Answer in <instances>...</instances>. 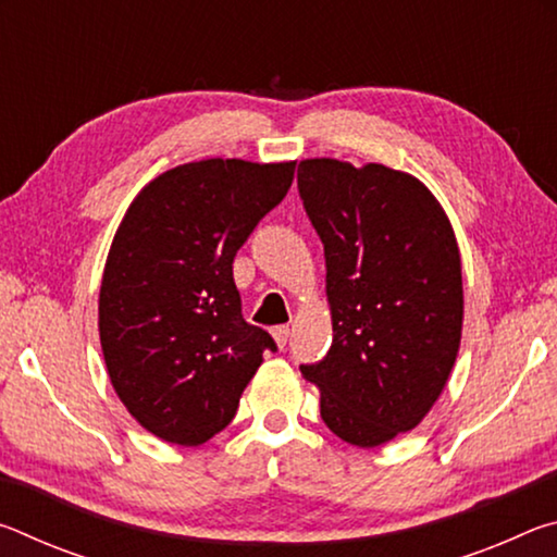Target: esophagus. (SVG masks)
I'll return each mask as SVG.
<instances>
[{"label":"esophagus","instance_id":"1","mask_svg":"<svg viewBox=\"0 0 557 557\" xmlns=\"http://www.w3.org/2000/svg\"><path fill=\"white\" fill-rule=\"evenodd\" d=\"M272 336H275V342L280 348L287 346V338H289V326L282 324V326H275L272 329Z\"/></svg>","mask_w":557,"mask_h":557}]
</instances>
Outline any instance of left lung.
<instances>
[{"label": "left lung", "mask_w": 557, "mask_h": 557, "mask_svg": "<svg viewBox=\"0 0 557 557\" xmlns=\"http://www.w3.org/2000/svg\"><path fill=\"white\" fill-rule=\"evenodd\" d=\"M297 188L326 258L332 348L299 371L322 391L324 425L356 447L412 430L459 351L461 260L445 211L418 178L383 164L305 159Z\"/></svg>", "instance_id": "left-lung-1"}]
</instances>
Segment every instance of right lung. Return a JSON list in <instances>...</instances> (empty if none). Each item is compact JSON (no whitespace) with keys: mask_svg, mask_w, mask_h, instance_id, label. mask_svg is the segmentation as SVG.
<instances>
[{"mask_svg":"<svg viewBox=\"0 0 557 557\" xmlns=\"http://www.w3.org/2000/svg\"><path fill=\"white\" fill-rule=\"evenodd\" d=\"M295 162L203 159L157 176L132 201L100 285V344L112 388L152 435L196 447L231 425L262 354L233 260L285 199Z\"/></svg>","mask_w":557,"mask_h":557,"instance_id":"add662e5","label":"right lung"}]
</instances>
